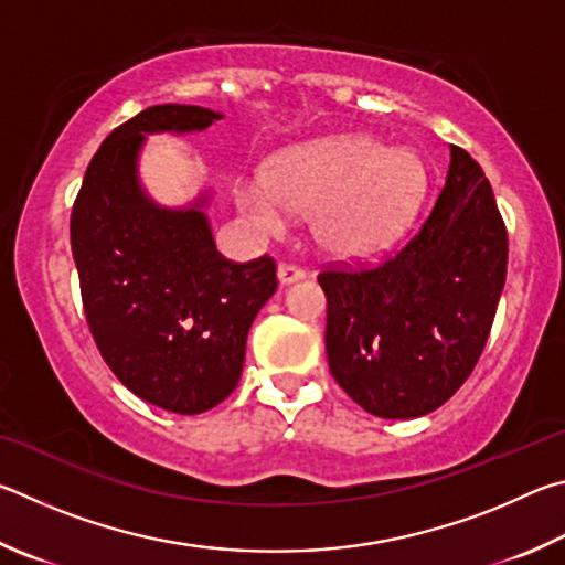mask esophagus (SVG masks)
Here are the masks:
<instances>
[{
	"label": "esophagus",
	"instance_id": "obj_1",
	"mask_svg": "<svg viewBox=\"0 0 565 565\" xmlns=\"http://www.w3.org/2000/svg\"><path fill=\"white\" fill-rule=\"evenodd\" d=\"M305 273L302 267H295V265H280L277 267V280H280V285H292L298 280H305Z\"/></svg>",
	"mask_w": 565,
	"mask_h": 565
}]
</instances>
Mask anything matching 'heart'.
<instances>
[{"mask_svg": "<svg viewBox=\"0 0 565 565\" xmlns=\"http://www.w3.org/2000/svg\"><path fill=\"white\" fill-rule=\"evenodd\" d=\"M427 166L412 148L350 134L292 146L275 156L267 175H243L235 205L255 231L277 233L285 215H310L320 250L367 257L387 247L427 191Z\"/></svg>", "mask_w": 565, "mask_h": 565, "instance_id": "1", "label": "heart"}]
</instances>
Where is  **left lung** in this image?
I'll return each mask as SVG.
<instances>
[{
  "label": "left lung",
  "mask_w": 565,
  "mask_h": 565,
  "mask_svg": "<svg viewBox=\"0 0 565 565\" xmlns=\"http://www.w3.org/2000/svg\"><path fill=\"white\" fill-rule=\"evenodd\" d=\"M417 235L362 270H324L332 377L364 412L417 419L477 364L507 282L509 241L481 166L461 148Z\"/></svg>",
  "instance_id": "obj_1"
}]
</instances>
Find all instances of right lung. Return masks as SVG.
Masks as SVG:
<instances>
[{
	"instance_id": "1",
	"label": "right lung",
	"mask_w": 565,
	"mask_h": 565,
	"mask_svg": "<svg viewBox=\"0 0 565 565\" xmlns=\"http://www.w3.org/2000/svg\"><path fill=\"white\" fill-rule=\"evenodd\" d=\"M223 114L151 106L118 126L86 168L72 213V253L88 328L108 367L136 397L173 414L213 409L237 387L253 320L277 290L263 255L217 253L213 188L161 205L141 181L148 136L203 134Z\"/></svg>"
}]
</instances>
